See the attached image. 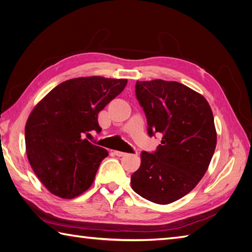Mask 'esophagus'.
<instances>
[{"label":"esophagus","instance_id":"1","mask_svg":"<svg viewBox=\"0 0 252 252\" xmlns=\"http://www.w3.org/2000/svg\"><path fill=\"white\" fill-rule=\"evenodd\" d=\"M115 154H116L117 156L122 157V156H126V153H125V152H120V151H115Z\"/></svg>","mask_w":252,"mask_h":252}]
</instances>
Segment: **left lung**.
I'll return each instance as SVG.
<instances>
[{"instance_id": "8db88e82", "label": "left lung", "mask_w": 252, "mask_h": 252, "mask_svg": "<svg viewBox=\"0 0 252 252\" xmlns=\"http://www.w3.org/2000/svg\"><path fill=\"white\" fill-rule=\"evenodd\" d=\"M144 110L147 134L162 135L156 151L141 153V166L131 186L142 198L158 204L181 199L208 170L216 146L211 107L184 84L154 80L135 84Z\"/></svg>"}]
</instances>
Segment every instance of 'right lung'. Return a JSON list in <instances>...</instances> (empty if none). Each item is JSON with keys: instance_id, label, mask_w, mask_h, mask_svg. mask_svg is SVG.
I'll return each instance as SVG.
<instances>
[{"instance_id": "add662e5", "label": "right lung", "mask_w": 252, "mask_h": 252, "mask_svg": "<svg viewBox=\"0 0 252 252\" xmlns=\"http://www.w3.org/2000/svg\"><path fill=\"white\" fill-rule=\"evenodd\" d=\"M126 83L101 76L73 78L59 84L33 108L25 126L26 153L51 193L73 199L92 186L108 152L85 135L101 131L98 113Z\"/></svg>"}]
</instances>
